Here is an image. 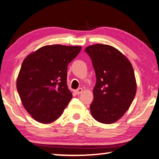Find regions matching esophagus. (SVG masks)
Segmentation results:
<instances>
[{
    "label": "esophagus",
    "instance_id": "1",
    "mask_svg": "<svg viewBox=\"0 0 159 159\" xmlns=\"http://www.w3.org/2000/svg\"><path fill=\"white\" fill-rule=\"evenodd\" d=\"M83 89H82V88H80V89L75 90V91H74V92H75L76 94L79 95V94H80V93H82V92H83Z\"/></svg>",
    "mask_w": 159,
    "mask_h": 159
}]
</instances>
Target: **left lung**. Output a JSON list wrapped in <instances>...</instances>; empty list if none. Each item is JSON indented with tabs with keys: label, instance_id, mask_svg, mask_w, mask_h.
<instances>
[{
	"label": "left lung",
	"instance_id": "1",
	"mask_svg": "<svg viewBox=\"0 0 159 159\" xmlns=\"http://www.w3.org/2000/svg\"><path fill=\"white\" fill-rule=\"evenodd\" d=\"M85 52L91 59L97 77L91 115L99 122L111 124L125 114L136 95L134 68L122 53L108 45H92Z\"/></svg>",
	"mask_w": 159,
	"mask_h": 159
}]
</instances>
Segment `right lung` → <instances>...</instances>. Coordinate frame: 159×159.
<instances>
[{"instance_id": "1", "label": "right lung", "mask_w": 159, "mask_h": 159, "mask_svg": "<svg viewBox=\"0 0 159 159\" xmlns=\"http://www.w3.org/2000/svg\"><path fill=\"white\" fill-rule=\"evenodd\" d=\"M81 46L51 45L39 48L23 60L17 89L27 112L36 121L48 124L57 120L72 98L68 90V65Z\"/></svg>"}]
</instances>
